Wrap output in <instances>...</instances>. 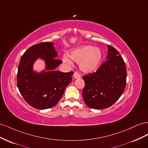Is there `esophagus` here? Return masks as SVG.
I'll use <instances>...</instances> for the list:
<instances>
[{"label":"esophagus","instance_id":"34e87169","mask_svg":"<svg viewBox=\"0 0 148 148\" xmlns=\"http://www.w3.org/2000/svg\"><path fill=\"white\" fill-rule=\"evenodd\" d=\"M73 77L75 79H78L80 78V75L78 72H75L73 74Z\"/></svg>","mask_w":148,"mask_h":148}]
</instances>
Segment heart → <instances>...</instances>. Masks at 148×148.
I'll return each instance as SVG.
<instances>
[{
	"label": "heart",
	"instance_id": "b5f03b06",
	"mask_svg": "<svg viewBox=\"0 0 148 148\" xmlns=\"http://www.w3.org/2000/svg\"><path fill=\"white\" fill-rule=\"evenodd\" d=\"M71 60L79 62V69L84 73H91L96 71L101 63L102 53L99 48L92 46H82L75 49L70 53ZM63 61L66 64L71 65L72 62L64 56Z\"/></svg>",
	"mask_w": 148,
	"mask_h": 148
}]
</instances>
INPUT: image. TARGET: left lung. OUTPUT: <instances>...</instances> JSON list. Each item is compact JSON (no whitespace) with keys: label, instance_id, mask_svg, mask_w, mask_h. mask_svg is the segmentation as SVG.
<instances>
[{"label":"left lung","instance_id":"1","mask_svg":"<svg viewBox=\"0 0 148 148\" xmlns=\"http://www.w3.org/2000/svg\"><path fill=\"white\" fill-rule=\"evenodd\" d=\"M107 60L96 72L83 77L85 86L83 100L90 108H107L117 101L125 91L127 69L125 62L117 49L107 46Z\"/></svg>","mask_w":148,"mask_h":148}]
</instances>
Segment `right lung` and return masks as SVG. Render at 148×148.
I'll return each mask as SVG.
<instances>
[{
    "instance_id": "1",
    "label": "right lung",
    "mask_w": 148,
    "mask_h": 148,
    "mask_svg": "<svg viewBox=\"0 0 148 148\" xmlns=\"http://www.w3.org/2000/svg\"><path fill=\"white\" fill-rule=\"evenodd\" d=\"M57 52L51 42H43L30 47L21 56L17 73V86L29 105L38 109L55 106L71 83L73 71L63 73L56 69L62 61L56 59ZM39 58L46 63L45 70L33 71L34 62Z\"/></svg>"
}]
</instances>
